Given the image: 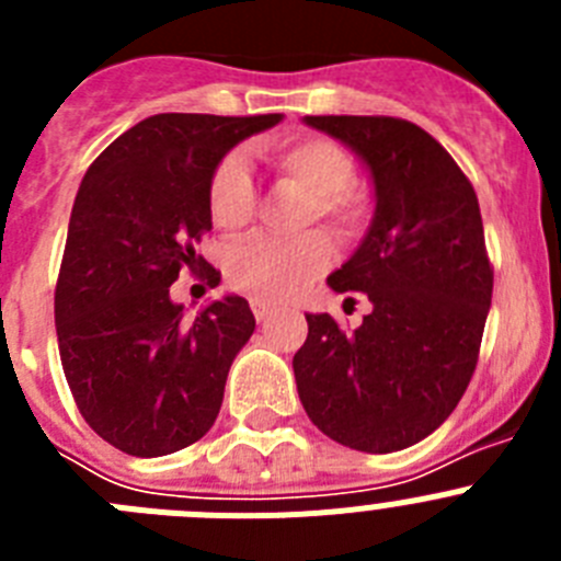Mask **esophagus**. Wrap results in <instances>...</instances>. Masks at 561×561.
Listing matches in <instances>:
<instances>
[{
    "label": "esophagus",
    "mask_w": 561,
    "mask_h": 561,
    "mask_svg": "<svg viewBox=\"0 0 561 561\" xmlns=\"http://www.w3.org/2000/svg\"><path fill=\"white\" fill-rule=\"evenodd\" d=\"M272 311H275V306L266 304V300H252V314H255L257 323H264V320L272 314Z\"/></svg>",
    "instance_id": "esophagus-1"
}]
</instances>
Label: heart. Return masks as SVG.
<instances>
[{
	"instance_id": "1",
	"label": "heart",
	"mask_w": 561,
	"mask_h": 561,
	"mask_svg": "<svg viewBox=\"0 0 561 561\" xmlns=\"http://www.w3.org/2000/svg\"><path fill=\"white\" fill-rule=\"evenodd\" d=\"M266 160L277 180L309 193L300 213V227L325 221L336 236H354L368 219V193L351 182L354 162L336 142L325 137H300L266 148ZM257 210V187L241 153H227L213 168L207 185V213L225 232H241ZM334 247L320 230L297 238H252L227 252L225 272L236 291L280 304L309 286L329 270Z\"/></svg>"
}]
</instances>
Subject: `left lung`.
<instances>
[{
	"mask_svg": "<svg viewBox=\"0 0 561 561\" xmlns=\"http://www.w3.org/2000/svg\"><path fill=\"white\" fill-rule=\"evenodd\" d=\"M306 126L345 142L374 180V221L329 275L331 289L365 291L374 309L354 331L306 314L309 336L291 359L297 393L342 447L399 453L449 419L478 365L494 286L478 196L415 123L320 114Z\"/></svg>",
	"mask_w": 561,
	"mask_h": 561,
	"instance_id": "1",
	"label": "left lung"
}]
</instances>
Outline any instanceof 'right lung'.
<instances>
[{
	"label": "right lung",
	"instance_id": "obj_1",
	"mask_svg": "<svg viewBox=\"0 0 561 561\" xmlns=\"http://www.w3.org/2000/svg\"><path fill=\"white\" fill-rule=\"evenodd\" d=\"M284 114H153L89 165L56 284L67 385L87 424L121 453L160 458L213 427L236 354L255 331L244 297L193 320L171 300L180 272L219 286L196 255L213 221L207 185L225 153Z\"/></svg>",
	"mask_w": 561,
	"mask_h": 561
}]
</instances>
